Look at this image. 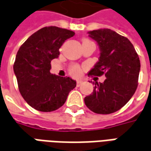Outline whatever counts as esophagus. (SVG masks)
<instances>
[{
	"label": "esophagus",
	"instance_id": "1",
	"mask_svg": "<svg viewBox=\"0 0 151 151\" xmlns=\"http://www.w3.org/2000/svg\"><path fill=\"white\" fill-rule=\"evenodd\" d=\"M82 84H83V81H80V80H79V81H77V83H76V84H77L78 87H79V86H81Z\"/></svg>",
	"mask_w": 151,
	"mask_h": 151
}]
</instances>
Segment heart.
<instances>
[{"label":"heart","instance_id":"b5f03b06","mask_svg":"<svg viewBox=\"0 0 151 151\" xmlns=\"http://www.w3.org/2000/svg\"><path fill=\"white\" fill-rule=\"evenodd\" d=\"M81 68L79 67H73L71 68V73L73 74L74 76H79L80 74H81Z\"/></svg>","mask_w":151,"mask_h":151}]
</instances>
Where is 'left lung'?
I'll return each instance as SVG.
<instances>
[{
    "instance_id": "left-lung-1",
    "label": "left lung",
    "mask_w": 151,
    "mask_h": 151,
    "mask_svg": "<svg viewBox=\"0 0 151 151\" xmlns=\"http://www.w3.org/2000/svg\"><path fill=\"white\" fill-rule=\"evenodd\" d=\"M88 34L100 51L98 61L88 76L104 75L106 79L102 83L95 81L93 92L84 98V103L94 113L111 114L135 93L141 68L139 57L129 40L112 30L101 28Z\"/></svg>"
}]
</instances>
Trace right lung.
I'll return each instance as SVG.
<instances>
[{
  "label": "right lung",
  "mask_w": 151,
  "mask_h": 151,
  "mask_svg": "<svg viewBox=\"0 0 151 151\" xmlns=\"http://www.w3.org/2000/svg\"><path fill=\"white\" fill-rule=\"evenodd\" d=\"M75 35L70 30L45 27L32 34L19 48L14 64L20 93L39 111L50 112L63 106L76 81L50 73L51 61L59 49Z\"/></svg>",
  "instance_id": "add662e5"
}]
</instances>
